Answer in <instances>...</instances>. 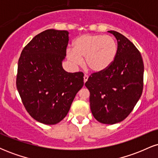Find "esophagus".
<instances>
[{"instance_id":"34e87169","label":"esophagus","mask_w":158,"mask_h":158,"mask_svg":"<svg viewBox=\"0 0 158 158\" xmlns=\"http://www.w3.org/2000/svg\"><path fill=\"white\" fill-rule=\"evenodd\" d=\"M83 78H84V82L85 83L87 81H88V75H85V74L84 77H83Z\"/></svg>"}]
</instances>
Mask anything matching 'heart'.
Wrapping results in <instances>:
<instances>
[{
    "label": "heart",
    "instance_id": "heart-1",
    "mask_svg": "<svg viewBox=\"0 0 158 158\" xmlns=\"http://www.w3.org/2000/svg\"><path fill=\"white\" fill-rule=\"evenodd\" d=\"M117 51V43L111 36L85 34L76 39L73 48L67 50V57L74 65L81 64L82 58H85V66L97 73L113 63Z\"/></svg>",
    "mask_w": 158,
    "mask_h": 158
}]
</instances>
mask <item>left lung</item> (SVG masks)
Returning a JSON list of instances; mask_svg holds the SVG:
<instances>
[{
  "label": "left lung",
  "mask_w": 158,
  "mask_h": 158,
  "mask_svg": "<svg viewBox=\"0 0 158 158\" xmlns=\"http://www.w3.org/2000/svg\"><path fill=\"white\" fill-rule=\"evenodd\" d=\"M108 32L117 41L115 59L105 70L91 74L85 85L94 118L113 125L129 115L142 95L144 65L133 43L118 32Z\"/></svg>",
  "instance_id": "8db88e82"
}]
</instances>
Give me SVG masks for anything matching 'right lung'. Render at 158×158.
I'll list each match as a JSON object with an SVG mask.
<instances>
[{
  "label": "right lung",
  "mask_w": 158,
  "mask_h": 158,
  "mask_svg": "<svg viewBox=\"0 0 158 158\" xmlns=\"http://www.w3.org/2000/svg\"><path fill=\"white\" fill-rule=\"evenodd\" d=\"M68 35L53 29L38 34L23 49L18 64L16 86L23 106L32 118L46 125L66 117L84 85L83 73L62 68Z\"/></svg>",
  "instance_id": "obj_1"
}]
</instances>
